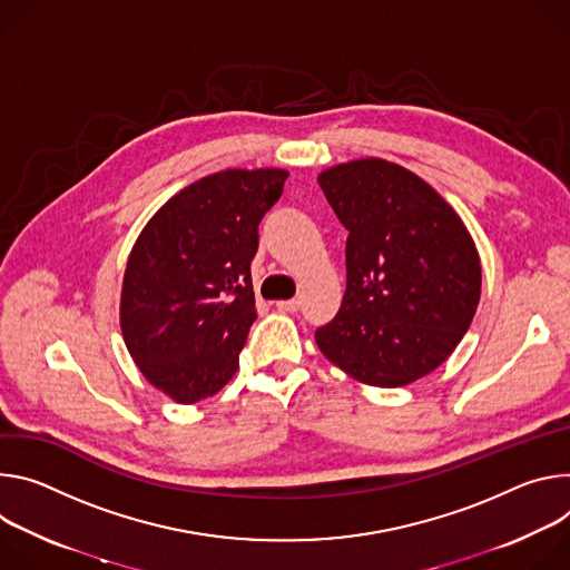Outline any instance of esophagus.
<instances>
[{"mask_svg": "<svg viewBox=\"0 0 570 570\" xmlns=\"http://www.w3.org/2000/svg\"><path fill=\"white\" fill-rule=\"evenodd\" d=\"M301 305H303L301 298H289V301H278V303H276V307H278V309H285V312H298Z\"/></svg>", "mask_w": 570, "mask_h": 570, "instance_id": "1", "label": "esophagus"}]
</instances>
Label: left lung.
<instances>
[{
  "label": "left lung",
  "mask_w": 570,
  "mask_h": 570,
  "mask_svg": "<svg viewBox=\"0 0 570 570\" xmlns=\"http://www.w3.org/2000/svg\"><path fill=\"white\" fill-rule=\"evenodd\" d=\"M348 230L346 292L317 328L322 353L355 381L401 387L434 371L480 301L475 244L434 189L401 165L364 158L320 174Z\"/></svg>",
  "instance_id": "8db88e82"
}]
</instances>
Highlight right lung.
<instances>
[{
  "mask_svg": "<svg viewBox=\"0 0 570 570\" xmlns=\"http://www.w3.org/2000/svg\"><path fill=\"white\" fill-rule=\"evenodd\" d=\"M285 169H228L187 185L140 233L121 287V335L147 381L189 405L239 366L256 322L250 263Z\"/></svg>",
  "mask_w": 570,
  "mask_h": 570,
  "instance_id": "add662e5",
  "label": "right lung"
}]
</instances>
